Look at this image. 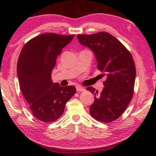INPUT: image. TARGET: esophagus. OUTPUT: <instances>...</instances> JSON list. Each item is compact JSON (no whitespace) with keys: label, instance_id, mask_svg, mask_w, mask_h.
Returning <instances> with one entry per match:
<instances>
[{"label":"esophagus","instance_id":"esophagus-1","mask_svg":"<svg viewBox=\"0 0 156 156\" xmlns=\"http://www.w3.org/2000/svg\"><path fill=\"white\" fill-rule=\"evenodd\" d=\"M76 91H82L85 90V89L84 88V87H82L81 86H76Z\"/></svg>","mask_w":156,"mask_h":156}]
</instances>
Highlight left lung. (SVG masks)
<instances>
[{
    "label": "left lung",
    "mask_w": 156,
    "mask_h": 156,
    "mask_svg": "<svg viewBox=\"0 0 156 156\" xmlns=\"http://www.w3.org/2000/svg\"><path fill=\"white\" fill-rule=\"evenodd\" d=\"M79 42L94 53L97 68L106 76L104 89L99 93L92 87L87 90L94 95V101L89 113L98 121L110 123L119 118L133 94L136 80V65L131 52L108 33L78 35Z\"/></svg>",
    "instance_id": "8db88e82"
}]
</instances>
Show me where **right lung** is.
Wrapping results in <instances>:
<instances>
[{"label":"right lung","mask_w":156,"mask_h":156,"mask_svg":"<svg viewBox=\"0 0 156 156\" xmlns=\"http://www.w3.org/2000/svg\"><path fill=\"white\" fill-rule=\"evenodd\" d=\"M74 36L42 34L30 40L19 55L17 73L20 90L34 116L42 122L57 120L76 93L74 86L60 87L51 79L57 57Z\"/></svg>","instance_id":"obj_1"}]
</instances>
